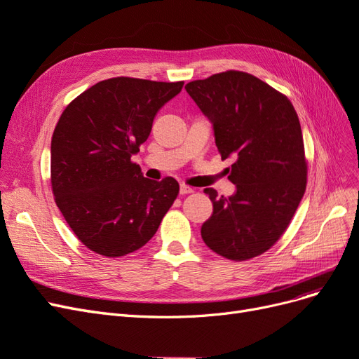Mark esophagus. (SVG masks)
<instances>
[{
    "label": "esophagus",
    "instance_id": "obj_1",
    "mask_svg": "<svg viewBox=\"0 0 359 359\" xmlns=\"http://www.w3.org/2000/svg\"><path fill=\"white\" fill-rule=\"evenodd\" d=\"M190 193H193V189L186 186V184H181V186H180V194H190Z\"/></svg>",
    "mask_w": 359,
    "mask_h": 359
}]
</instances>
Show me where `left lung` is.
<instances>
[{"mask_svg": "<svg viewBox=\"0 0 359 359\" xmlns=\"http://www.w3.org/2000/svg\"><path fill=\"white\" fill-rule=\"evenodd\" d=\"M214 127L222 160L232 157L229 198L205 189L212 214L203 243L226 259L265 253L285 233L307 186V161L298 115L290 100L266 82L227 70L186 85Z\"/></svg>", "mask_w": 359, "mask_h": 359, "instance_id": "8db88e82", "label": "left lung"}]
</instances>
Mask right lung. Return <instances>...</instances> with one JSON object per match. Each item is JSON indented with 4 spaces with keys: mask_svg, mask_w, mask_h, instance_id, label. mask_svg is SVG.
I'll list each match as a JSON object with an SVG mask.
<instances>
[{
    "mask_svg": "<svg viewBox=\"0 0 359 359\" xmlns=\"http://www.w3.org/2000/svg\"><path fill=\"white\" fill-rule=\"evenodd\" d=\"M184 82L112 78L64 109L50 142L57 206L81 243L106 257L133 253L157 232L180 193L172 177L144 178L132 156Z\"/></svg>",
    "mask_w": 359,
    "mask_h": 359,
    "instance_id": "obj_1",
    "label": "right lung"
}]
</instances>
